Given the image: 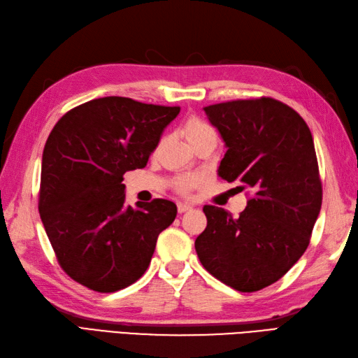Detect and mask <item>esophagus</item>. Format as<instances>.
<instances>
[{"label":"esophagus","mask_w":358,"mask_h":358,"mask_svg":"<svg viewBox=\"0 0 358 358\" xmlns=\"http://www.w3.org/2000/svg\"><path fill=\"white\" fill-rule=\"evenodd\" d=\"M177 208H178V213H186V212H189V210H192L190 206L182 204V203H178V204H177Z\"/></svg>","instance_id":"1"}]
</instances>
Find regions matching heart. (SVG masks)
I'll use <instances>...</instances> for the list:
<instances>
[{
    "instance_id": "1",
    "label": "heart",
    "mask_w": 358,
    "mask_h": 358,
    "mask_svg": "<svg viewBox=\"0 0 358 358\" xmlns=\"http://www.w3.org/2000/svg\"><path fill=\"white\" fill-rule=\"evenodd\" d=\"M181 134L186 137V141L195 148L203 142H217V133L215 128L206 122L204 119L199 116H189L185 122L181 124ZM201 182L199 177L196 176H182L176 180V190L181 195H190Z\"/></svg>"
}]
</instances>
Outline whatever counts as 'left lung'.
Here are the masks:
<instances>
[{
	"label": "left lung",
	"mask_w": 358,
	"mask_h": 358,
	"mask_svg": "<svg viewBox=\"0 0 358 358\" xmlns=\"http://www.w3.org/2000/svg\"><path fill=\"white\" fill-rule=\"evenodd\" d=\"M227 146L217 169L248 190L243 212L233 217L204 206L207 227L195 241L203 266L239 292L278 281L310 243L322 206V182L313 136L295 110L262 96L204 107Z\"/></svg>",
	"instance_id": "8db88e82"
}]
</instances>
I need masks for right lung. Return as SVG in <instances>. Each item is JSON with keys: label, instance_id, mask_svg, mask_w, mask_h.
I'll return each mask as SVG.
<instances>
[{"label": "right lung", "instance_id": "obj_1", "mask_svg": "<svg viewBox=\"0 0 358 358\" xmlns=\"http://www.w3.org/2000/svg\"><path fill=\"white\" fill-rule=\"evenodd\" d=\"M180 107L104 96L71 108L42 155L39 213L57 262L87 289L112 293L148 269L177 206L125 207L124 173L142 169Z\"/></svg>", "mask_w": 358, "mask_h": 358}]
</instances>
